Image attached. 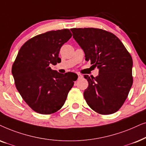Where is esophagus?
I'll list each match as a JSON object with an SVG mask.
<instances>
[{
  "instance_id": "esophagus-1",
  "label": "esophagus",
  "mask_w": 146,
  "mask_h": 146,
  "mask_svg": "<svg viewBox=\"0 0 146 146\" xmlns=\"http://www.w3.org/2000/svg\"><path fill=\"white\" fill-rule=\"evenodd\" d=\"M83 76L81 74H78V79H82Z\"/></svg>"
}]
</instances>
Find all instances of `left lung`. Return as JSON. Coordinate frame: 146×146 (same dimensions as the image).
<instances>
[{"instance_id": "1", "label": "left lung", "mask_w": 146, "mask_h": 146, "mask_svg": "<svg viewBox=\"0 0 146 146\" xmlns=\"http://www.w3.org/2000/svg\"><path fill=\"white\" fill-rule=\"evenodd\" d=\"M85 53L86 61L99 69L98 76L84 77L89 83L83 96L88 106L103 115L119 110L133 84L132 58L111 33L95 28L71 29Z\"/></svg>"}]
</instances>
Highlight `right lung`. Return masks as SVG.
Here are the masks:
<instances>
[{"label":"right lung","instance_id":"obj_1","mask_svg":"<svg viewBox=\"0 0 146 146\" xmlns=\"http://www.w3.org/2000/svg\"><path fill=\"white\" fill-rule=\"evenodd\" d=\"M71 36L65 29L34 36L21 46L13 63L12 74L17 90L38 113L50 114L60 110L78 77L76 73L63 74L49 67L61 62L60 48Z\"/></svg>","mask_w":146,"mask_h":146}]
</instances>
